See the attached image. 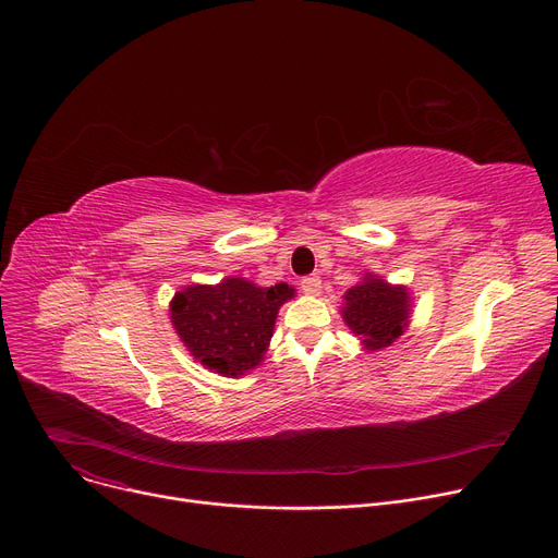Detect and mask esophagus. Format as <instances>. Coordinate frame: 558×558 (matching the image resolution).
Returning <instances> with one entry per match:
<instances>
[{"instance_id": "34e87169", "label": "esophagus", "mask_w": 558, "mask_h": 558, "mask_svg": "<svg viewBox=\"0 0 558 558\" xmlns=\"http://www.w3.org/2000/svg\"><path fill=\"white\" fill-rule=\"evenodd\" d=\"M320 278L318 276H305L303 280H301V289L305 291V293H310V295H316L318 291H320Z\"/></svg>"}]
</instances>
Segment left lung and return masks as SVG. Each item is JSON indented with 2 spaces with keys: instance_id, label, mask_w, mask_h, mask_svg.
<instances>
[{
  "instance_id": "8db88e82",
  "label": "left lung",
  "mask_w": 558,
  "mask_h": 558,
  "mask_svg": "<svg viewBox=\"0 0 558 558\" xmlns=\"http://www.w3.org/2000/svg\"><path fill=\"white\" fill-rule=\"evenodd\" d=\"M405 289L390 287L381 278L365 276V280L345 293L343 318L354 333L363 339L367 350H381L392 345L408 323Z\"/></svg>"
}]
</instances>
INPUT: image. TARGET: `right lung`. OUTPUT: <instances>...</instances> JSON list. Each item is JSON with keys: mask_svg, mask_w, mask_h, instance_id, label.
<instances>
[{"mask_svg": "<svg viewBox=\"0 0 558 558\" xmlns=\"http://www.w3.org/2000/svg\"><path fill=\"white\" fill-rule=\"evenodd\" d=\"M291 295L284 282L255 287L227 278L217 287L193 284L174 295L172 325L195 359L215 373L238 377L263 361L278 310Z\"/></svg>", "mask_w": 558, "mask_h": 558, "instance_id": "obj_1", "label": "right lung"}]
</instances>
